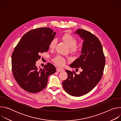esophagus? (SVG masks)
Returning <instances> with one entry per match:
<instances>
[{"instance_id": "34e87169", "label": "esophagus", "mask_w": 121, "mask_h": 121, "mask_svg": "<svg viewBox=\"0 0 121 121\" xmlns=\"http://www.w3.org/2000/svg\"><path fill=\"white\" fill-rule=\"evenodd\" d=\"M56 71L58 72H61V71H64V69L62 68H56Z\"/></svg>"}]
</instances>
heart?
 <instances>
[{
	"label": "heart",
	"mask_w": 121,
	"mask_h": 121,
	"mask_svg": "<svg viewBox=\"0 0 121 121\" xmlns=\"http://www.w3.org/2000/svg\"><path fill=\"white\" fill-rule=\"evenodd\" d=\"M62 39L70 47L71 52L73 53H76L79 51V47L76 45L77 43V39L74 36L69 33H65L62 36ZM56 39H54L53 40H52L49 44L50 49L51 50L54 49L56 47ZM54 61L56 65L59 66H63L65 64V59L60 56H56L54 58Z\"/></svg>",
	"instance_id": "obj_1"
}]
</instances>
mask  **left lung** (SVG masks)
<instances>
[{"instance_id":"left-lung-1","label":"left lung","mask_w":121,"mask_h":121,"mask_svg":"<svg viewBox=\"0 0 121 121\" xmlns=\"http://www.w3.org/2000/svg\"><path fill=\"white\" fill-rule=\"evenodd\" d=\"M77 34L84 40L81 54L70 65L72 68H80L82 71L78 75L75 72L66 70L68 77L63 82L65 91L72 96L79 97L91 91L102 76L105 58L101 43L91 32L79 29Z\"/></svg>"}]
</instances>
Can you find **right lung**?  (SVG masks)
Listing matches in <instances>:
<instances>
[{
	"label": "right lung",
	"mask_w": 121,
	"mask_h": 121,
	"mask_svg": "<svg viewBox=\"0 0 121 121\" xmlns=\"http://www.w3.org/2000/svg\"><path fill=\"white\" fill-rule=\"evenodd\" d=\"M56 34L47 27L32 30L24 34L15 47L11 57L12 73L24 90L30 93L41 91L46 87L48 76L56 72L55 66L49 63L43 68L36 66L40 54L48 51Z\"/></svg>",
	"instance_id": "1"
}]
</instances>
